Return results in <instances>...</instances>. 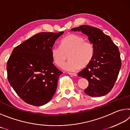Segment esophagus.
<instances>
[{
    "instance_id": "obj_1",
    "label": "esophagus",
    "mask_w": 130,
    "mask_h": 130,
    "mask_svg": "<svg viewBox=\"0 0 130 130\" xmlns=\"http://www.w3.org/2000/svg\"><path fill=\"white\" fill-rule=\"evenodd\" d=\"M68 74H70V75H71L72 76H77V74L76 73H68Z\"/></svg>"
}]
</instances>
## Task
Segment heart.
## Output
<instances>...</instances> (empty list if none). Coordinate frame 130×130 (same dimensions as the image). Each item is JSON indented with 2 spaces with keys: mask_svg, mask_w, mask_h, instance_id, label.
Wrapping results in <instances>:
<instances>
[{
  "mask_svg": "<svg viewBox=\"0 0 130 130\" xmlns=\"http://www.w3.org/2000/svg\"><path fill=\"white\" fill-rule=\"evenodd\" d=\"M68 54L69 61L63 68L68 71H76L91 62L94 56V47L90 42L85 41L83 36L70 34L61 39L60 47L54 46L51 50L52 60L59 67L63 65Z\"/></svg>",
  "mask_w": 130,
  "mask_h": 130,
  "instance_id": "1",
  "label": "heart"
}]
</instances>
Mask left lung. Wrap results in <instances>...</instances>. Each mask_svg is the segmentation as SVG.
Masks as SVG:
<instances>
[{"label": "left lung", "instance_id": "1", "mask_svg": "<svg viewBox=\"0 0 130 130\" xmlns=\"http://www.w3.org/2000/svg\"><path fill=\"white\" fill-rule=\"evenodd\" d=\"M71 30L87 35L94 47L91 62L78 73L89 82L84 92L92 97L105 95L112 89L122 65L118 46L109 36L98 28L82 25Z\"/></svg>", "mask_w": 130, "mask_h": 130}]
</instances>
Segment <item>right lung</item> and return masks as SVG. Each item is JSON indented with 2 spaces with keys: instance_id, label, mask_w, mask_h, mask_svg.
Instances as JSON below:
<instances>
[{
  "instance_id": "add662e5",
  "label": "right lung",
  "mask_w": 130,
  "mask_h": 130,
  "mask_svg": "<svg viewBox=\"0 0 130 130\" xmlns=\"http://www.w3.org/2000/svg\"><path fill=\"white\" fill-rule=\"evenodd\" d=\"M63 33L42 32L15 47L7 63V78L21 99L35 106L49 102L62 72L53 63L51 50Z\"/></svg>"
}]
</instances>
